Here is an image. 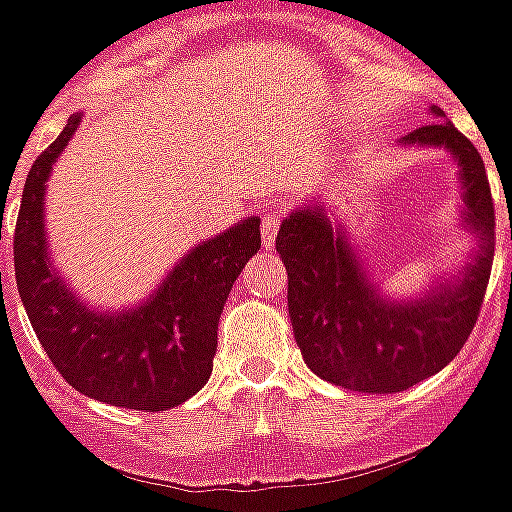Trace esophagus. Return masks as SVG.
<instances>
[{
    "instance_id": "34e87169",
    "label": "esophagus",
    "mask_w": 512,
    "mask_h": 512,
    "mask_svg": "<svg viewBox=\"0 0 512 512\" xmlns=\"http://www.w3.org/2000/svg\"><path fill=\"white\" fill-rule=\"evenodd\" d=\"M277 230H279V211H266L260 216V235H263V246L271 249V246L277 244Z\"/></svg>"
}]
</instances>
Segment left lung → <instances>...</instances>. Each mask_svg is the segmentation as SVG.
Masks as SVG:
<instances>
[{
  "mask_svg": "<svg viewBox=\"0 0 512 512\" xmlns=\"http://www.w3.org/2000/svg\"><path fill=\"white\" fill-rule=\"evenodd\" d=\"M403 136V145L444 147L461 167L463 219L477 233L472 263L452 285L411 301L386 299L367 279L340 224L323 205L282 219L277 252L288 268V312L301 356L315 376L354 392H403L439 373L469 340L494 263V200L477 147L441 120Z\"/></svg>",
  "mask_w": 512,
  "mask_h": 512,
  "instance_id": "8db88e82",
  "label": "left lung"
}]
</instances>
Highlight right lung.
I'll use <instances>...</instances> for the list:
<instances>
[{"mask_svg":"<svg viewBox=\"0 0 512 512\" xmlns=\"http://www.w3.org/2000/svg\"><path fill=\"white\" fill-rule=\"evenodd\" d=\"M79 123L82 115L68 120L24 183L13 233L18 296L43 351L76 392L134 411H167L211 378L224 301L260 249V219L249 216L194 246L145 304L120 312L87 307L57 274L43 233L51 167Z\"/></svg>","mask_w":512,"mask_h":512,"instance_id":"obj_1","label":"right lung"}]
</instances>
